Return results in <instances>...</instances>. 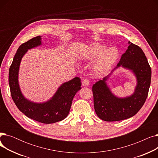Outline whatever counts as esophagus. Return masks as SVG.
Instances as JSON below:
<instances>
[{
    "label": "esophagus",
    "mask_w": 158,
    "mask_h": 158,
    "mask_svg": "<svg viewBox=\"0 0 158 158\" xmlns=\"http://www.w3.org/2000/svg\"><path fill=\"white\" fill-rule=\"evenodd\" d=\"M89 85V81L88 79H85L82 82V86H88Z\"/></svg>",
    "instance_id": "esophagus-1"
}]
</instances>
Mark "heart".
Returning a JSON list of instances; mask_svg holds the SVG:
<instances>
[{"label":"heart","mask_w":158,"mask_h":158,"mask_svg":"<svg viewBox=\"0 0 158 158\" xmlns=\"http://www.w3.org/2000/svg\"><path fill=\"white\" fill-rule=\"evenodd\" d=\"M119 53L118 50L111 47L106 49V46L94 43L89 45L82 54L85 60H96L94 65V71L97 74H102L109 70L117 62Z\"/></svg>","instance_id":"b5f03b06"}]
</instances>
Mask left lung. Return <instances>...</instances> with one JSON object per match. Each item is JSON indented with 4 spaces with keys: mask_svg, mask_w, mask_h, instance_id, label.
Segmentation results:
<instances>
[{
    "mask_svg": "<svg viewBox=\"0 0 158 158\" xmlns=\"http://www.w3.org/2000/svg\"><path fill=\"white\" fill-rule=\"evenodd\" d=\"M128 44L127 51L122 55L114 69L122 66L135 73L137 85L134 94L124 98L114 95L106 82L110 75L97 81L92 87L95 113L101 120L106 122L120 121L133 117L142 108L148 96L151 68L142 49L130 41Z\"/></svg>",
    "mask_w": 158,
    "mask_h": 158,
    "instance_id": "8db88e82",
    "label": "left lung"
}]
</instances>
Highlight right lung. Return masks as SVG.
<instances>
[{"label":"right lung","mask_w":158,"mask_h":158,"mask_svg":"<svg viewBox=\"0 0 158 158\" xmlns=\"http://www.w3.org/2000/svg\"><path fill=\"white\" fill-rule=\"evenodd\" d=\"M41 36H38L19 47L10 68L9 85L13 100L21 112L37 122L53 123L63 120L68 116L73 97L81 88V81L79 77H76L64 82L49 101L44 103L32 102L23 96L18 81L20 61L28 49L41 44Z\"/></svg>","instance_id":"right-lung-1"}]
</instances>
